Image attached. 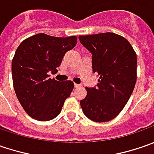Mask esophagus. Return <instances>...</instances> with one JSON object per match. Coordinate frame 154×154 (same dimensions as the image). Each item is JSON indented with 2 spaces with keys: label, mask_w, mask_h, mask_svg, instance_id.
<instances>
[{
  "label": "esophagus",
  "mask_w": 154,
  "mask_h": 154,
  "mask_svg": "<svg viewBox=\"0 0 154 154\" xmlns=\"http://www.w3.org/2000/svg\"><path fill=\"white\" fill-rule=\"evenodd\" d=\"M80 84H74V87H75V88H77V87H80Z\"/></svg>",
  "instance_id": "1"
}]
</instances>
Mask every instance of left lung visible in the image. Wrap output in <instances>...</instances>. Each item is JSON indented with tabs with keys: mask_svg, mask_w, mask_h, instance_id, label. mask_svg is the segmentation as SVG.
Here are the masks:
<instances>
[{
	"mask_svg": "<svg viewBox=\"0 0 154 154\" xmlns=\"http://www.w3.org/2000/svg\"><path fill=\"white\" fill-rule=\"evenodd\" d=\"M92 53V71L99 76L96 87H86L80 106L86 117L97 122L114 119L124 108L136 83L137 57L127 39L116 33L79 36Z\"/></svg>",
	"mask_w": 154,
	"mask_h": 154,
	"instance_id": "obj_1",
	"label": "left lung"
}]
</instances>
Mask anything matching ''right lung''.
Segmentation results:
<instances>
[{
    "mask_svg": "<svg viewBox=\"0 0 154 154\" xmlns=\"http://www.w3.org/2000/svg\"><path fill=\"white\" fill-rule=\"evenodd\" d=\"M77 44V38H56L38 33L25 39L12 61L13 83L21 106L31 117L50 121L60 114L74 89L71 80L50 78L62 63L67 51Z\"/></svg>",
    "mask_w": 154,
    "mask_h": 154,
    "instance_id": "right-lung-1",
    "label": "right lung"
}]
</instances>
